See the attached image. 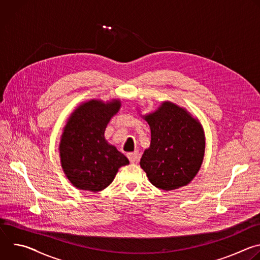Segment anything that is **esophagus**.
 I'll return each instance as SVG.
<instances>
[{"label":"esophagus","mask_w":260,"mask_h":260,"mask_svg":"<svg viewBox=\"0 0 260 260\" xmlns=\"http://www.w3.org/2000/svg\"><path fill=\"white\" fill-rule=\"evenodd\" d=\"M127 158L129 159V161L131 162H136V161H138V159H139V152L138 151H135V152H129V153H127Z\"/></svg>","instance_id":"1"}]
</instances>
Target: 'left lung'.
<instances>
[{
	"label": "left lung",
	"mask_w": 260,
	"mask_h": 260,
	"mask_svg": "<svg viewBox=\"0 0 260 260\" xmlns=\"http://www.w3.org/2000/svg\"><path fill=\"white\" fill-rule=\"evenodd\" d=\"M151 129L150 147L140 166L155 187L171 191L186 186L199 173L205 155L202 124L186 109L164 102L144 115Z\"/></svg>",
	"instance_id": "8db88e82"
}]
</instances>
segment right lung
I'll return each instance as SVG.
<instances>
[{"label":"right lung","mask_w":260,"mask_h":260,"mask_svg":"<svg viewBox=\"0 0 260 260\" xmlns=\"http://www.w3.org/2000/svg\"><path fill=\"white\" fill-rule=\"evenodd\" d=\"M119 100L82 103L69 117L59 143L60 162L69 181L81 190L98 192L112 183L118 169L129 164L104 137Z\"/></svg>","instance_id":"right-lung-1"}]
</instances>
